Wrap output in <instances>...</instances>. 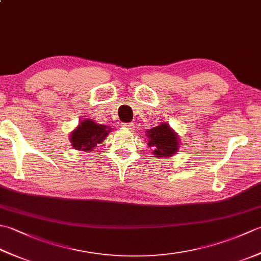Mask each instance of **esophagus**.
<instances>
[{"label":"esophagus","instance_id":"esophagus-1","mask_svg":"<svg viewBox=\"0 0 261 261\" xmlns=\"http://www.w3.org/2000/svg\"><path fill=\"white\" fill-rule=\"evenodd\" d=\"M122 127H124V129H127V130H132L135 127L134 123H122Z\"/></svg>","mask_w":261,"mask_h":261}]
</instances>
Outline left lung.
I'll return each instance as SVG.
<instances>
[{
	"label": "left lung",
	"mask_w": 261,
	"mask_h": 261,
	"mask_svg": "<svg viewBox=\"0 0 261 261\" xmlns=\"http://www.w3.org/2000/svg\"><path fill=\"white\" fill-rule=\"evenodd\" d=\"M148 138L147 145L151 147L154 157H171L177 153L180 147L178 135L168 123H160L159 125L146 131Z\"/></svg>",
	"instance_id": "8db88e82"
}]
</instances>
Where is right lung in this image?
<instances>
[{"instance_id":"right-lung-1","label":"right lung","mask_w":261,"mask_h":261,"mask_svg":"<svg viewBox=\"0 0 261 261\" xmlns=\"http://www.w3.org/2000/svg\"><path fill=\"white\" fill-rule=\"evenodd\" d=\"M113 127L96 123L91 119L80 121L79 125L70 132V145L76 150L93 151L95 147L105 140Z\"/></svg>"}]
</instances>
